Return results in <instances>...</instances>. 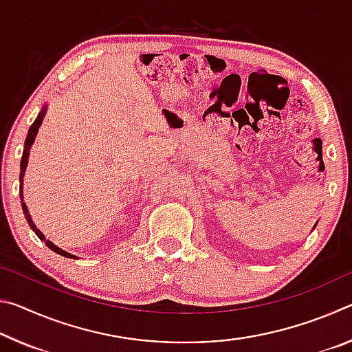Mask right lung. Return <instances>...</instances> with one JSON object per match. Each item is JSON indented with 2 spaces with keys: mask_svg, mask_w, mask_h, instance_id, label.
Here are the masks:
<instances>
[{
  "mask_svg": "<svg viewBox=\"0 0 352 352\" xmlns=\"http://www.w3.org/2000/svg\"><path fill=\"white\" fill-rule=\"evenodd\" d=\"M45 111H46V107H43V110H41L40 113H38V116H37V119H35L34 121V124L31 127H29V132H28V136H26V142H25V151H23V157H21V164H20V183H21V189H20V197H21V206H23V212H25V217H26V220H28V223H29V226H31V228L34 230V233L37 234L38 237H40V241H43L45 243H46V247L47 248H51L52 252H56V253H58V254H62V256H65V258H71V259H76V256H73V254H69V253H67V252H63L62 248H58V247H56L54 243L52 242H50V241H46L45 239V236H43V233H41V231L37 228V226L34 225V222H32V219H31V216H29V212H28V208H26V205H25V201H23V177H25V170H26V166H28V157H29V148H31V146H32V142H34V140H35V135H37V132H38V127H40V124H41V121H43V116H45Z\"/></svg>",
  "mask_w": 352,
  "mask_h": 352,
  "instance_id": "obj_1",
  "label": "right lung"
}]
</instances>
